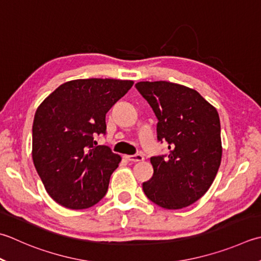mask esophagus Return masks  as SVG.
<instances>
[{
  "label": "esophagus",
  "instance_id": "esophagus-1",
  "mask_svg": "<svg viewBox=\"0 0 261 261\" xmlns=\"http://www.w3.org/2000/svg\"><path fill=\"white\" fill-rule=\"evenodd\" d=\"M127 161L129 162H132V163H137V162H142L144 161V156H142L141 154H136V155H129L125 157Z\"/></svg>",
  "mask_w": 261,
  "mask_h": 261
}]
</instances>
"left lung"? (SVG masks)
Masks as SVG:
<instances>
[{
	"label": "left lung",
	"instance_id": "8db88e82",
	"mask_svg": "<svg viewBox=\"0 0 261 261\" xmlns=\"http://www.w3.org/2000/svg\"><path fill=\"white\" fill-rule=\"evenodd\" d=\"M136 88L158 120L157 139L168 156L150 158L154 173L142 183L148 199L165 209L199 200L213 185L222 161L217 110L197 90L168 81H140Z\"/></svg>",
	"mask_w": 261,
	"mask_h": 261
}]
</instances>
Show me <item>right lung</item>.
I'll return each mask as SVG.
<instances>
[{"instance_id":"right-lung-1","label":"right lung","mask_w":261,"mask_h":261,"mask_svg":"<svg viewBox=\"0 0 261 261\" xmlns=\"http://www.w3.org/2000/svg\"><path fill=\"white\" fill-rule=\"evenodd\" d=\"M132 80L76 79L59 86L38 106L33 123V161L50 198L70 209L96 205L109 189L121 156L97 146L106 113Z\"/></svg>"}]
</instances>
